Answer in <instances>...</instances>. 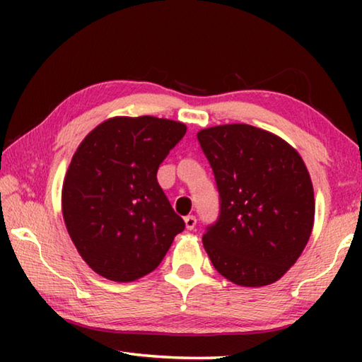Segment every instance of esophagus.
Returning <instances> with one entry per match:
<instances>
[{"label":"esophagus","mask_w":362,"mask_h":362,"mask_svg":"<svg viewBox=\"0 0 362 362\" xmlns=\"http://www.w3.org/2000/svg\"><path fill=\"white\" fill-rule=\"evenodd\" d=\"M185 226H187V230H193L196 226V217L194 216H187L185 217Z\"/></svg>","instance_id":"1"}]
</instances>
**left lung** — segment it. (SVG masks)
<instances>
[{"label":"left lung","mask_w":362,"mask_h":362,"mask_svg":"<svg viewBox=\"0 0 362 362\" xmlns=\"http://www.w3.org/2000/svg\"><path fill=\"white\" fill-rule=\"evenodd\" d=\"M220 194V216L203 244L231 283L262 287L297 262L315 223V193L298 151L249 124L198 132Z\"/></svg>","instance_id":"1"}]
</instances>
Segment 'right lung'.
I'll list each match as a JSON object with an SVG mask.
<instances>
[{"mask_svg": "<svg viewBox=\"0 0 362 362\" xmlns=\"http://www.w3.org/2000/svg\"><path fill=\"white\" fill-rule=\"evenodd\" d=\"M185 132L179 121L115 116L79 144L64 179L62 214L97 274L116 283L145 276L185 228L156 179Z\"/></svg>", "mask_w": 362, "mask_h": 362, "instance_id": "1", "label": "right lung"}]
</instances>
